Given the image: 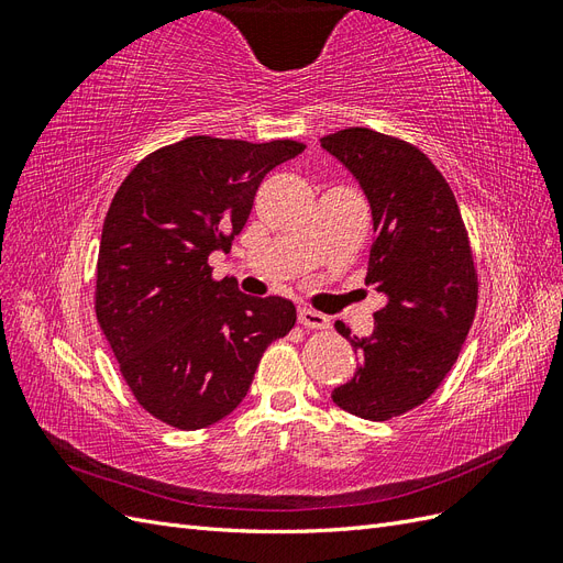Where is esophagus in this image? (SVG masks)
Wrapping results in <instances>:
<instances>
[{"label": "esophagus", "mask_w": 563, "mask_h": 563, "mask_svg": "<svg viewBox=\"0 0 563 563\" xmlns=\"http://www.w3.org/2000/svg\"><path fill=\"white\" fill-rule=\"evenodd\" d=\"M298 321L302 323L305 329H314V331H323L329 329V317H323L321 312H314V310H308V308H300L298 310Z\"/></svg>", "instance_id": "34e87169"}]
</instances>
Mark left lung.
<instances>
[{
  "mask_svg": "<svg viewBox=\"0 0 563 563\" xmlns=\"http://www.w3.org/2000/svg\"><path fill=\"white\" fill-rule=\"evenodd\" d=\"M321 145L368 197L364 282L387 298L368 338L335 321L360 368L331 397L356 418L389 420L428 401L463 350L479 300L470 236L446 178L416 145L364 126L323 135Z\"/></svg>",
  "mask_w": 563,
  "mask_h": 563,
  "instance_id": "1",
  "label": "left lung"
}]
</instances>
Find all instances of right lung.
I'll list each match as a JSON object with an SVG mask.
<instances>
[{
    "mask_svg": "<svg viewBox=\"0 0 563 563\" xmlns=\"http://www.w3.org/2000/svg\"><path fill=\"white\" fill-rule=\"evenodd\" d=\"M305 143L190 135L150 152L119 185L100 234L96 319L131 395L178 430H201L242 404L269 343L296 323L279 296L213 279L272 168Z\"/></svg>",
    "mask_w": 563,
    "mask_h": 563,
    "instance_id": "1",
    "label": "right lung"
}]
</instances>
